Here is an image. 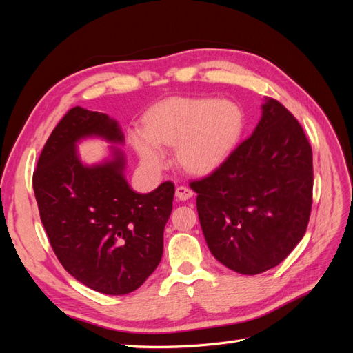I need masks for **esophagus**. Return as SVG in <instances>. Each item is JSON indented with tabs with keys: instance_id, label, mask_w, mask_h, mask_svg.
<instances>
[{
	"instance_id": "esophagus-1",
	"label": "esophagus",
	"mask_w": 353,
	"mask_h": 353,
	"mask_svg": "<svg viewBox=\"0 0 353 353\" xmlns=\"http://www.w3.org/2000/svg\"><path fill=\"white\" fill-rule=\"evenodd\" d=\"M193 191H191L188 187H185V185H179V187H176V190H175V196H176V199L178 200H188V199H191L193 197Z\"/></svg>"
}]
</instances>
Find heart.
Returning <instances> with one entry per match:
<instances>
[{
  "instance_id": "b5f03b06",
  "label": "heart",
  "mask_w": 353,
  "mask_h": 353,
  "mask_svg": "<svg viewBox=\"0 0 353 353\" xmlns=\"http://www.w3.org/2000/svg\"><path fill=\"white\" fill-rule=\"evenodd\" d=\"M240 131L237 105L216 99H175L157 105L147 130L134 131L131 141L148 169L165 165L162 147L179 145L181 166L193 174H209L225 160Z\"/></svg>"
}]
</instances>
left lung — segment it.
Listing matches in <instances>:
<instances>
[{"label":"left lung","instance_id":"obj_1","mask_svg":"<svg viewBox=\"0 0 353 353\" xmlns=\"http://www.w3.org/2000/svg\"><path fill=\"white\" fill-rule=\"evenodd\" d=\"M190 187L212 254L239 274H261L281 263L305 236L312 148L296 117L268 99L253 134Z\"/></svg>","mask_w":353,"mask_h":353}]
</instances>
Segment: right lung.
Wrapping results in <instances>:
<instances>
[{
  "label": "right lung",
  "instance_id": "add662e5",
  "mask_svg": "<svg viewBox=\"0 0 353 353\" xmlns=\"http://www.w3.org/2000/svg\"><path fill=\"white\" fill-rule=\"evenodd\" d=\"M92 135L123 143L119 125L105 113L70 109L42 148L32 183L63 268L95 292L126 294L143 285L162 259L175 185L166 181L152 193H135L117 148L109 162L83 166L74 147Z\"/></svg>",
  "mask_w": 353,
  "mask_h": 353
}]
</instances>
